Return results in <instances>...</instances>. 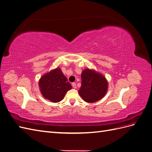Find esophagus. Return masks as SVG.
Instances as JSON below:
<instances>
[{"instance_id":"esophagus-1","label":"esophagus","mask_w":152,"mask_h":152,"mask_svg":"<svg viewBox=\"0 0 152 152\" xmlns=\"http://www.w3.org/2000/svg\"><path fill=\"white\" fill-rule=\"evenodd\" d=\"M72 86L73 87V88H74V89L77 88V86H76V84L75 83V82H73V83L72 84Z\"/></svg>"}]
</instances>
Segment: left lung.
<instances>
[{
  "label": "left lung",
  "instance_id": "1",
  "mask_svg": "<svg viewBox=\"0 0 152 152\" xmlns=\"http://www.w3.org/2000/svg\"><path fill=\"white\" fill-rule=\"evenodd\" d=\"M81 79V87L78 93L84 102L95 103L107 94L108 83L102 73L86 68L82 72Z\"/></svg>",
  "mask_w": 152,
  "mask_h": 152
}]
</instances>
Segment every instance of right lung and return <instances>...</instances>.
<instances>
[{"mask_svg": "<svg viewBox=\"0 0 152 152\" xmlns=\"http://www.w3.org/2000/svg\"><path fill=\"white\" fill-rule=\"evenodd\" d=\"M39 87L43 97L53 103L61 102L67 91L72 88L59 66L41 77Z\"/></svg>", "mask_w": 152, "mask_h": 152, "instance_id": "1", "label": "right lung"}]
</instances>
